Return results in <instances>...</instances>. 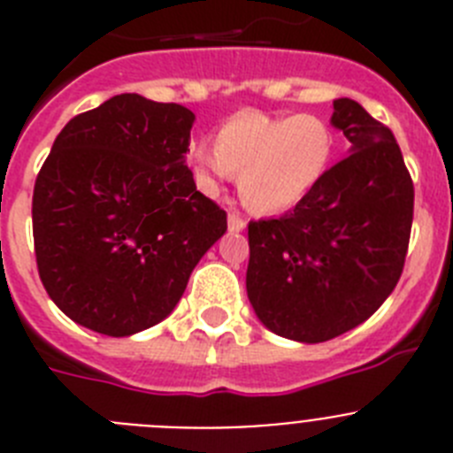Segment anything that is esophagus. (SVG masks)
Masks as SVG:
<instances>
[{
	"mask_svg": "<svg viewBox=\"0 0 453 453\" xmlns=\"http://www.w3.org/2000/svg\"><path fill=\"white\" fill-rule=\"evenodd\" d=\"M245 229V219H242V215L235 213V211H231L229 213V231H242Z\"/></svg>",
	"mask_w": 453,
	"mask_h": 453,
	"instance_id": "1",
	"label": "esophagus"
}]
</instances>
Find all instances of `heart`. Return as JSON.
I'll use <instances>...</instances> for the list:
<instances>
[{"mask_svg": "<svg viewBox=\"0 0 453 453\" xmlns=\"http://www.w3.org/2000/svg\"><path fill=\"white\" fill-rule=\"evenodd\" d=\"M335 138L318 115H270L240 111L215 134V145L199 142L188 154L202 192L238 177L240 199L263 215L297 206L329 170Z\"/></svg>", "mask_w": 453, "mask_h": 453, "instance_id": "obj_1", "label": "heart"}]
</instances>
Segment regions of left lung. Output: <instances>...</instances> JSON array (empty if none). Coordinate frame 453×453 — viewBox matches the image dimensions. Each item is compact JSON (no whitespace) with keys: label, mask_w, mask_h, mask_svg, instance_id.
Wrapping results in <instances>:
<instances>
[{"label":"left lung","mask_w":453,"mask_h":453,"mask_svg":"<svg viewBox=\"0 0 453 453\" xmlns=\"http://www.w3.org/2000/svg\"><path fill=\"white\" fill-rule=\"evenodd\" d=\"M331 124L347 158L276 219L250 222L247 297L267 329L324 342L365 322L406 261L413 179L397 140L354 99H335Z\"/></svg>","instance_id":"8db88e82"}]
</instances>
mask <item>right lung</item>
Wrapping results in <instances>:
<instances>
[{
	"label": "right lung",
	"mask_w": 453,
	"mask_h": 453,
	"mask_svg": "<svg viewBox=\"0 0 453 453\" xmlns=\"http://www.w3.org/2000/svg\"><path fill=\"white\" fill-rule=\"evenodd\" d=\"M195 113L135 92L72 118L34 188L40 281L77 324L113 338L174 311L226 231L186 165Z\"/></svg>",
	"instance_id": "right-lung-1"
}]
</instances>
